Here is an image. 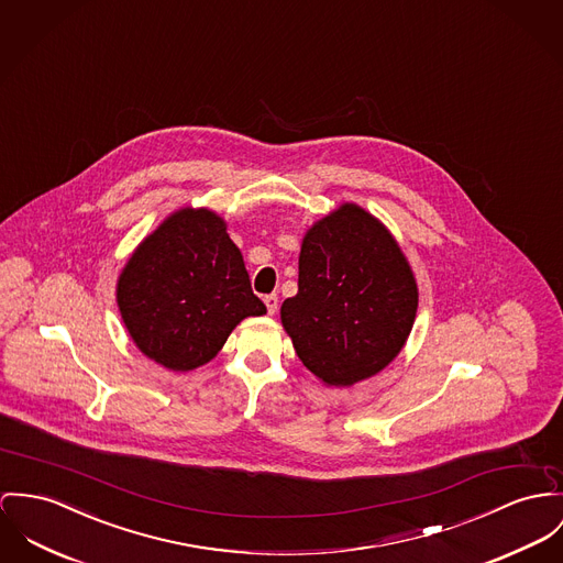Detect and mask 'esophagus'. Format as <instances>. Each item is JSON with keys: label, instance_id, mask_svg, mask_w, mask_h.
<instances>
[{"label": "esophagus", "instance_id": "esophagus-1", "mask_svg": "<svg viewBox=\"0 0 563 563\" xmlns=\"http://www.w3.org/2000/svg\"><path fill=\"white\" fill-rule=\"evenodd\" d=\"M263 302L267 306V312H269V314H274V312L278 310V296H276V294L265 296V298H263Z\"/></svg>", "mask_w": 563, "mask_h": 563}]
</instances>
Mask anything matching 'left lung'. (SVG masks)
Here are the masks:
<instances>
[{"label": "left lung", "instance_id": "left-lung-1", "mask_svg": "<svg viewBox=\"0 0 563 563\" xmlns=\"http://www.w3.org/2000/svg\"><path fill=\"white\" fill-rule=\"evenodd\" d=\"M416 312L413 269L379 218L343 203L303 233L298 294L280 306V321L319 382L349 388L384 371Z\"/></svg>", "mask_w": 563, "mask_h": 563}]
</instances>
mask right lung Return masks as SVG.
I'll return each instance as SVG.
<instances>
[{
  "label": "right lung",
  "instance_id": "obj_1",
  "mask_svg": "<svg viewBox=\"0 0 563 563\" xmlns=\"http://www.w3.org/2000/svg\"><path fill=\"white\" fill-rule=\"evenodd\" d=\"M115 298L132 343L174 373L208 364L240 321L267 312L224 218L208 208H181L143 238Z\"/></svg>",
  "mask_w": 563,
  "mask_h": 563
}]
</instances>
